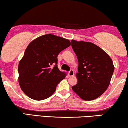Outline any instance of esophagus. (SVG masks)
Segmentation results:
<instances>
[{
  "label": "esophagus",
  "instance_id": "1",
  "mask_svg": "<svg viewBox=\"0 0 128 128\" xmlns=\"http://www.w3.org/2000/svg\"><path fill=\"white\" fill-rule=\"evenodd\" d=\"M74 75V71L73 70H71L70 72H68V76L70 77H72Z\"/></svg>",
  "mask_w": 128,
  "mask_h": 128
}]
</instances>
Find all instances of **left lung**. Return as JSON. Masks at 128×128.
Returning <instances> with one entry per match:
<instances>
[{
  "instance_id": "obj_1",
  "label": "left lung",
  "mask_w": 128,
  "mask_h": 128,
  "mask_svg": "<svg viewBox=\"0 0 128 128\" xmlns=\"http://www.w3.org/2000/svg\"><path fill=\"white\" fill-rule=\"evenodd\" d=\"M72 46L79 62L78 84L72 87L84 101L101 96L108 87L114 67L110 56L91 42L72 40Z\"/></svg>"
}]
</instances>
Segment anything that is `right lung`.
Segmentation results:
<instances>
[{
  "label": "right lung",
  "mask_w": 128,
  "mask_h": 128,
  "mask_svg": "<svg viewBox=\"0 0 128 128\" xmlns=\"http://www.w3.org/2000/svg\"><path fill=\"white\" fill-rule=\"evenodd\" d=\"M70 44L69 40L51 34L40 36L29 44L18 68V82L27 96L40 101L54 93L66 76L57 67L58 55Z\"/></svg>",
  "instance_id": "right-lung-1"
}]
</instances>
